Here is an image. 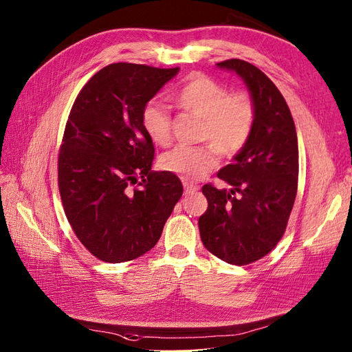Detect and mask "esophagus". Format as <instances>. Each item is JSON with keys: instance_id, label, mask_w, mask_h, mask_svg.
<instances>
[{"instance_id": "esophagus-1", "label": "esophagus", "mask_w": 352, "mask_h": 352, "mask_svg": "<svg viewBox=\"0 0 352 352\" xmlns=\"http://www.w3.org/2000/svg\"><path fill=\"white\" fill-rule=\"evenodd\" d=\"M183 184H184V192H186L187 195H190V193H195V192H197V190H199V187H197V186L187 183L186 179H183Z\"/></svg>"}]
</instances>
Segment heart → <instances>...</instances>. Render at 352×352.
<instances>
[{
	"label": "heart",
	"mask_w": 352,
	"mask_h": 352,
	"mask_svg": "<svg viewBox=\"0 0 352 352\" xmlns=\"http://www.w3.org/2000/svg\"><path fill=\"white\" fill-rule=\"evenodd\" d=\"M173 100L187 112L202 118L200 140L214 144L223 155L232 156L240 152L252 134L255 124L252 98L245 93L228 94L224 85L205 75L190 76L173 94ZM142 124L155 144H168L170 118L159 100H150L144 106ZM213 146H177L160 156L159 165L166 173L184 179H199L217 166L218 155Z\"/></svg>",
	"instance_id": "obj_1"
}]
</instances>
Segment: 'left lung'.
Returning a JSON list of instances; mask_svg holds the SVG:
<instances>
[{
	"label": "left lung",
	"instance_id": "8db88e82",
	"mask_svg": "<svg viewBox=\"0 0 352 352\" xmlns=\"http://www.w3.org/2000/svg\"><path fill=\"white\" fill-rule=\"evenodd\" d=\"M217 66L242 78L255 124L245 147L217 174L230 188L202 187L208 209L199 230L210 254L246 265L271 252L285 233L298 190V137L286 100L264 72L240 58Z\"/></svg>",
	"mask_w": 352,
	"mask_h": 352
}]
</instances>
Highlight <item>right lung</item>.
I'll list each match as a JSON object with an SVG mask.
<instances>
[{
    "label": "right lung",
    "mask_w": 352,
    "mask_h": 352,
    "mask_svg": "<svg viewBox=\"0 0 352 352\" xmlns=\"http://www.w3.org/2000/svg\"><path fill=\"white\" fill-rule=\"evenodd\" d=\"M178 72L112 63L70 110L58 153L60 196L76 237L104 263L148 252L183 195L175 174L152 170L155 147L142 124L144 106Z\"/></svg>",
    "instance_id": "obj_1"
}]
</instances>
